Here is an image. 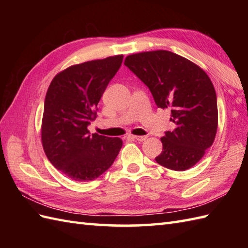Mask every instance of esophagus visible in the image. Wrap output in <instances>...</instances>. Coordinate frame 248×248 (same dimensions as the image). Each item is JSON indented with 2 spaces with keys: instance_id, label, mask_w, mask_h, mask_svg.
Instances as JSON below:
<instances>
[{
  "instance_id": "esophagus-1",
  "label": "esophagus",
  "mask_w": 248,
  "mask_h": 248,
  "mask_svg": "<svg viewBox=\"0 0 248 248\" xmlns=\"http://www.w3.org/2000/svg\"><path fill=\"white\" fill-rule=\"evenodd\" d=\"M132 138L134 139V140H139V141H144V140H146V139H147V136H140V135H133Z\"/></svg>"
}]
</instances>
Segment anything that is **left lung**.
<instances>
[{
    "instance_id": "1",
    "label": "left lung",
    "mask_w": 248,
    "mask_h": 248,
    "mask_svg": "<svg viewBox=\"0 0 248 248\" xmlns=\"http://www.w3.org/2000/svg\"><path fill=\"white\" fill-rule=\"evenodd\" d=\"M124 65L148 86L157 108L170 109L175 129L161 139L163 150L155 161L171 170L193 167L212 146L217 131V93L207 73L165 50L128 55Z\"/></svg>"
}]
</instances>
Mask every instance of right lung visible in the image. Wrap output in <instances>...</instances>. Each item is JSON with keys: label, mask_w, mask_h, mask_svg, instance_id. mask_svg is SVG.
<instances>
[{"label": "right lung", "mask_w": 248, "mask_h": 248, "mask_svg": "<svg viewBox=\"0 0 248 248\" xmlns=\"http://www.w3.org/2000/svg\"><path fill=\"white\" fill-rule=\"evenodd\" d=\"M124 55L72 65L53 78L46 94L41 144L53 166L76 181H92L108 170L123 146L119 138L91 134L98 103Z\"/></svg>", "instance_id": "add662e5"}]
</instances>
